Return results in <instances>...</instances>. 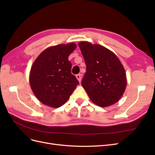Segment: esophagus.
<instances>
[{"mask_svg":"<svg viewBox=\"0 0 155 155\" xmlns=\"http://www.w3.org/2000/svg\"><path fill=\"white\" fill-rule=\"evenodd\" d=\"M76 78H77V79L78 80V81L80 83L81 82V75L80 74H77L76 75Z\"/></svg>","mask_w":155,"mask_h":155,"instance_id":"esophagus-1","label":"esophagus"}]
</instances>
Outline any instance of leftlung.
<instances>
[{"mask_svg":"<svg viewBox=\"0 0 155 155\" xmlns=\"http://www.w3.org/2000/svg\"><path fill=\"white\" fill-rule=\"evenodd\" d=\"M78 45L87 68L81 85L90 100L101 107L116 104L127 87L126 73L120 59L100 45L81 41Z\"/></svg>","mask_w":155,"mask_h":155,"instance_id":"8db88e82","label":"left lung"}]
</instances>
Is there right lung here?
<instances>
[{"label":"right lung","instance_id":"add662e5","mask_svg":"<svg viewBox=\"0 0 155 155\" xmlns=\"http://www.w3.org/2000/svg\"><path fill=\"white\" fill-rule=\"evenodd\" d=\"M74 43L60 44L46 48L30 69L31 90L42 104L58 108L66 103L79 82L71 74L68 56L76 48Z\"/></svg>","mask_w":155,"mask_h":155}]
</instances>
